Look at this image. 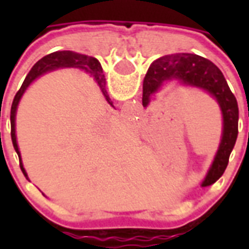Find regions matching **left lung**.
<instances>
[{"label":"left lung","instance_id":"obj_1","mask_svg":"<svg viewBox=\"0 0 249 249\" xmlns=\"http://www.w3.org/2000/svg\"><path fill=\"white\" fill-rule=\"evenodd\" d=\"M178 80L185 85L204 89L216 98L223 113V139L216 153L212 167L203 181V187L216 183L228 165L230 155L236 139L239 125V107L233 93L231 92L224 74L213 62L191 53H176L160 57L153 61L142 82V107H146L151 96L164 82Z\"/></svg>","mask_w":249,"mask_h":249}]
</instances>
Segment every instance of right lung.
Segmentation results:
<instances>
[{"label": "right lung", "mask_w": 249, "mask_h": 249, "mask_svg": "<svg viewBox=\"0 0 249 249\" xmlns=\"http://www.w3.org/2000/svg\"><path fill=\"white\" fill-rule=\"evenodd\" d=\"M81 68V69H85L87 71H89L94 78L96 81L101 88L104 96L107 97L109 104L110 100H109L108 94H107V90H105V77L103 74V68H101V64L94 58V57L85 56V54H80V53H76V52L71 51H62V52H54V53H51L48 56L42 57L40 61H37L35 64V66L30 69V71L28 73V76L25 78L22 87L19 89L16 97L13 100V104H12V109H10V126H12V142H13V146L17 155L19 157V168L21 171L25 175V178H28V175L25 172L24 167H22V162H21V156H19L18 145H17V141H16V110H17V105H18V101L21 96L24 94L25 89L29 87V84L35 78H37L38 76H41L42 73L45 71H53V69H57V68Z\"/></svg>", "instance_id": "1"}]
</instances>
